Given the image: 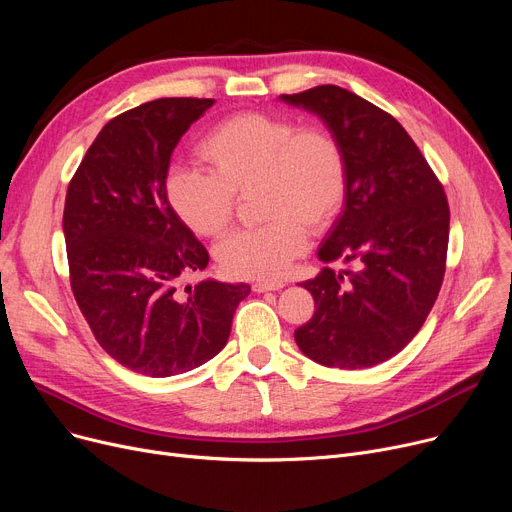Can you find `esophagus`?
<instances>
[{"mask_svg":"<svg viewBox=\"0 0 512 512\" xmlns=\"http://www.w3.org/2000/svg\"><path fill=\"white\" fill-rule=\"evenodd\" d=\"M286 284L282 280H257L253 282V290L255 292H267V290H280Z\"/></svg>","mask_w":512,"mask_h":512,"instance_id":"34e87169","label":"esophagus"}]
</instances>
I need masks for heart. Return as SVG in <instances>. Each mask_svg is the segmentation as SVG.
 Masks as SVG:
<instances>
[{
  "label": "heart",
  "instance_id": "1",
  "mask_svg": "<svg viewBox=\"0 0 512 512\" xmlns=\"http://www.w3.org/2000/svg\"><path fill=\"white\" fill-rule=\"evenodd\" d=\"M207 172L178 168L166 193L178 218L203 238L222 236L236 195L259 188L267 224L240 230L215 249L230 278H280L307 251L309 231L326 230L348 197V157L336 134L317 124L240 112L220 120L199 143Z\"/></svg>",
  "mask_w": 512,
  "mask_h": 512
}]
</instances>
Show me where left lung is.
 Here are the masks:
<instances>
[{
    "instance_id": "8db88e82",
    "label": "left lung",
    "mask_w": 512,
    "mask_h": 512,
    "mask_svg": "<svg viewBox=\"0 0 512 512\" xmlns=\"http://www.w3.org/2000/svg\"><path fill=\"white\" fill-rule=\"evenodd\" d=\"M317 114L348 157V197L319 259L301 286L315 313L294 330L301 351L319 365L363 369L388 361L421 330L446 272L450 209L442 182L396 118L336 85L280 95Z\"/></svg>"
}]
</instances>
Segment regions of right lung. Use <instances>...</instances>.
I'll return each instance as SVG.
<instances>
[{
    "instance_id": "add662e5",
    "label": "right lung",
    "mask_w": 512,
    "mask_h": 512,
    "mask_svg": "<svg viewBox=\"0 0 512 512\" xmlns=\"http://www.w3.org/2000/svg\"><path fill=\"white\" fill-rule=\"evenodd\" d=\"M213 99L164 97L112 118L80 161L64 205L70 286L103 351L168 378L218 355L251 286L203 280L209 253L168 201L170 157Z\"/></svg>"
}]
</instances>
